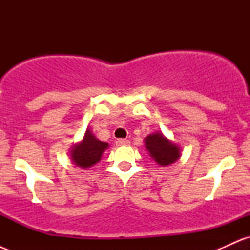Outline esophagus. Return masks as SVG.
I'll return each mask as SVG.
<instances>
[{"mask_svg": "<svg viewBox=\"0 0 250 250\" xmlns=\"http://www.w3.org/2000/svg\"><path fill=\"white\" fill-rule=\"evenodd\" d=\"M129 141L125 139H117L116 140V146H128Z\"/></svg>", "mask_w": 250, "mask_h": 250, "instance_id": "obj_1", "label": "esophagus"}]
</instances>
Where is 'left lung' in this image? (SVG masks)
Listing matches in <instances>:
<instances>
[{"instance_id": "8db88e82", "label": "left lung", "mask_w": 250, "mask_h": 250, "mask_svg": "<svg viewBox=\"0 0 250 250\" xmlns=\"http://www.w3.org/2000/svg\"><path fill=\"white\" fill-rule=\"evenodd\" d=\"M146 148L150 156L160 166H168L180 157V149L176 145L166 139L161 133H155L146 137Z\"/></svg>"}]
</instances>
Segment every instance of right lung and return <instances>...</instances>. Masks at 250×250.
I'll list each match as a JSON object with an SVG mask.
<instances>
[{
	"label": "right lung",
	"instance_id": "obj_1",
	"mask_svg": "<svg viewBox=\"0 0 250 250\" xmlns=\"http://www.w3.org/2000/svg\"><path fill=\"white\" fill-rule=\"evenodd\" d=\"M107 147V142L100 141L90 130H87L83 141L71 149V159L79 167L89 168L101 160L102 153Z\"/></svg>",
	"mask_w": 250,
	"mask_h": 250
}]
</instances>
